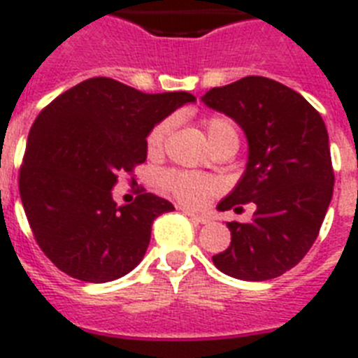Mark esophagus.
<instances>
[{
  "label": "esophagus",
  "mask_w": 358,
  "mask_h": 358,
  "mask_svg": "<svg viewBox=\"0 0 358 358\" xmlns=\"http://www.w3.org/2000/svg\"><path fill=\"white\" fill-rule=\"evenodd\" d=\"M182 213L188 215V217L197 224H208V222H210V217H208V215H204V213H195V211H189V210H182Z\"/></svg>",
  "instance_id": "esophagus-1"
}]
</instances>
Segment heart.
<instances>
[{
    "instance_id": "obj_1",
    "label": "heart",
    "mask_w": 358,
    "mask_h": 358,
    "mask_svg": "<svg viewBox=\"0 0 358 358\" xmlns=\"http://www.w3.org/2000/svg\"><path fill=\"white\" fill-rule=\"evenodd\" d=\"M170 120L159 122L156 127L152 129L147 136V150L148 154H159L163 148L164 138L170 131ZM202 129L206 132V138L210 145L215 141L222 140V138H236L235 125L227 118L222 116H211V118L202 122ZM163 186L164 189L172 194L179 202L186 204V206H202L210 201L211 195L217 192V181L208 176L194 172H169L163 176Z\"/></svg>"
}]
</instances>
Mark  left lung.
Listing matches in <instances>:
<instances>
[{"label": "left lung", "mask_w": 358, "mask_h": 358, "mask_svg": "<svg viewBox=\"0 0 358 358\" xmlns=\"http://www.w3.org/2000/svg\"><path fill=\"white\" fill-rule=\"evenodd\" d=\"M201 100L235 120L249 147L245 172L217 208L256 204L249 224L227 222L231 243L213 256L215 267L243 281L281 276L310 251L334 195L327 125L301 94L273 78H240Z\"/></svg>", "instance_id": "obj_1"}]
</instances>
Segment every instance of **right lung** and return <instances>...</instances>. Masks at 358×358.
Here are the masks:
<instances>
[{"label": "right lung", "mask_w": 358, "mask_h": 358, "mask_svg": "<svg viewBox=\"0 0 358 358\" xmlns=\"http://www.w3.org/2000/svg\"><path fill=\"white\" fill-rule=\"evenodd\" d=\"M186 91L148 94L106 77L73 85L44 107L28 134L19 194L39 248L68 276L106 283L143 260L154 218L172 202L141 194L118 206V173L147 159V136Z\"/></svg>", "instance_id": "add662e5"}]
</instances>
